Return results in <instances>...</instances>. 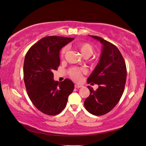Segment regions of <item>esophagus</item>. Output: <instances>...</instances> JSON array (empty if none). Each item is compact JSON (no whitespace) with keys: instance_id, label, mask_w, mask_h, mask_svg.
Returning a JSON list of instances; mask_svg holds the SVG:
<instances>
[{"instance_id":"1","label":"esophagus","mask_w":146,"mask_h":146,"mask_svg":"<svg viewBox=\"0 0 146 146\" xmlns=\"http://www.w3.org/2000/svg\"><path fill=\"white\" fill-rule=\"evenodd\" d=\"M82 87V85H80V84H76L75 85V88L78 89V88H80V87Z\"/></svg>"}]
</instances>
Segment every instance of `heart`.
<instances>
[{"mask_svg":"<svg viewBox=\"0 0 146 146\" xmlns=\"http://www.w3.org/2000/svg\"><path fill=\"white\" fill-rule=\"evenodd\" d=\"M76 48L79 50L81 54L84 57H89L93 54L94 52V48L91 43L84 42L76 45ZM68 51V47L64 46L62 48L60 52V56L62 58L64 57L66 53ZM86 73V70L83 68H72L68 71L69 75L74 80L78 81L81 78L82 74Z\"/></svg>","mask_w":146,"mask_h":146,"instance_id":"obj_1","label":"heart"}]
</instances>
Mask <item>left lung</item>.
I'll use <instances>...</instances> for the list:
<instances>
[{
	"label": "left lung",
	"mask_w": 146,
	"mask_h": 146,
	"mask_svg": "<svg viewBox=\"0 0 146 146\" xmlns=\"http://www.w3.org/2000/svg\"><path fill=\"white\" fill-rule=\"evenodd\" d=\"M103 44L100 60L87 83L99 86L96 91L87 86L90 95L84 102L86 109L94 115H105L120 100L125 87L127 71L121 53L114 44L96 36H90Z\"/></svg>",
	"instance_id": "left-lung-1"
}]
</instances>
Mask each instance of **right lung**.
Here are the masks:
<instances>
[{
  "instance_id": "right-lung-1",
  "label": "right lung",
  "mask_w": 146,
  "mask_h": 146,
  "mask_svg": "<svg viewBox=\"0 0 146 146\" xmlns=\"http://www.w3.org/2000/svg\"><path fill=\"white\" fill-rule=\"evenodd\" d=\"M74 38L50 36L32 46L23 64V79L32 103L44 114L55 115L64 109L74 84L70 79L54 80V70L60 65L59 52Z\"/></svg>"
}]
</instances>
